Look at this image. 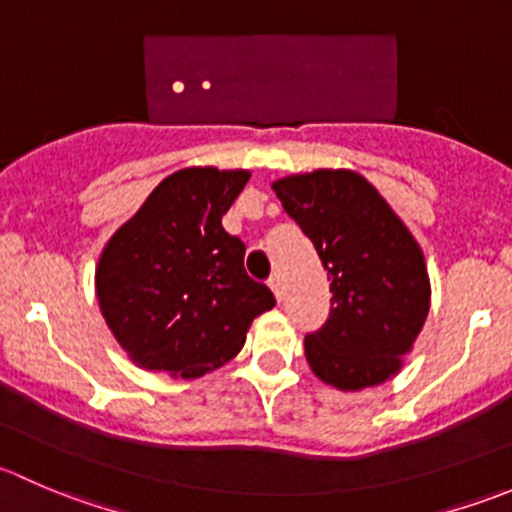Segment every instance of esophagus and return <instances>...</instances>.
I'll use <instances>...</instances> for the list:
<instances>
[{
    "instance_id": "34e87169",
    "label": "esophagus",
    "mask_w": 512,
    "mask_h": 512,
    "mask_svg": "<svg viewBox=\"0 0 512 512\" xmlns=\"http://www.w3.org/2000/svg\"><path fill=\"white\" fill-rule=\"evenodd\" d=\"M270 289H272V292H275L277 299H282V280H280V275H272L270 277Z\"/></svg>"
}]
</instances>
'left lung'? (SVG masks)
<instances>
[{
	"label": "left lung",
	"mask_w": 512,
	"mask_h": 512,
	"mask_svg": "<svg viewBox=\"0 0 512 512\" xmlns=\"http://www.w3.org/2000/svg\"><path fill=\"white\" fill-rule=\"evenodd\" d=\"M275 193L332 280L327 322L304 337L309 366L342 391L381 384L426 322L431 287L421 247L352 170L292 175L277 180Z\"/></svg>",
	"instance_id": "left-lung-1"
}]
</instances>
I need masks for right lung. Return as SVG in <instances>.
Listing matches in <instances>:
<instances>
[{
  "label": "right lung",
  "mask_w": 512,
  "mask_h": 512,
  "mask_svg": "<svg viewBox=\"0 0 512 512\" xmlns=\"http://www.w3.org/2000/svg\"><path fill=\"white\" fill-rule=\"evenodd\" d=\"M247 180V170H178L108 240L98 302L143 369L208 374L240 352L252 319L275 307L272 289L245 272V242L223 227Z\"/></svg>",
  "instance_id": "obj_1"
}]
</instances>
